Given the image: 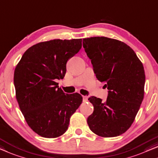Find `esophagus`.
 <instances>
[{
	"instance_id": "1",
	"label": "esophagus",
	"mask_w": 158,
	"mask_h": 158,
	"mask_svg": "<svg viewBox=\"0 0 158 158\" xmlns=\"http://www.w3.org/2000/svg\"><path fill=\"white\" fill-rule=\"evenodd\" d=\"M88 96H83V102H87V101H88Z\"/></svg>"
}]
</instances>
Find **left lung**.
<instances>
[{
	"label": "left lung",
	"mask_w": 158,
	"mask_h": 158,
	"mask_svg": "<svg viewBox=\"0 0 158 158\" xmlns=\"http://www.w3.org/2000/svg\"><path fill=\"white\" fill-rule=\"evenodd\" d=\"M98 81L106 82V102L91 96L94 107L88 126L98 135L112 138L124 133L133 123L144 97L145 70L141 61L125 43L106 37L83 38Z\"/></svg>",
	"instance_id": "left-lung-1"
}]
</instances>
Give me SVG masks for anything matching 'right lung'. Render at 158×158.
Returning <instances> with one entry per match:
<instances>
[{"label": "right lung", "mask_w": 158, "mask_h": 158, "mask_svg": "<svg viewBox=\"0 0 158 158\" xmlns=\"http://www.w3.org/2000/svg\"><path fill=\"white\" fill-rule=\"evenodd\" d=\"M81 47L82 39L39 43L24 52L15 68L20 109L31 128L41 137L54 138L65 133L70 117L82 103L81 95L65 94L56 82L63 79L68 60Z\"/></svg>", "instance_id": "add662e5"}]
</instances>
